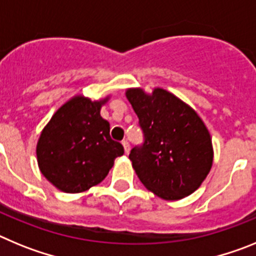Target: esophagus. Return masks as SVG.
Masks as SVG:
<instances>
[{"instance_id": "1", "label": "esophagus", "mask_w": 256, "mask_h": 256, "mask_svg": "<svg viewBox=\"0 0 256 256\" xmlns=\"http://www.w3.org/2000/svg\"><path fill=\"white\" fill-rule=\"evenodd\" d=\"M122 144H123V148H124V152L130 154V142H128V141H123V142H122Z\"/></svg>"}]
</instances>
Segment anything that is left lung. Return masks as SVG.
I'll return each instance as SVG.
<instances>
[{
	"label": "left lung",
	"mask_w": 256,
	"mask_h": 256,
	"mask_svg": "<svg viewBox=\"0 0 256 256\" xmlns=\"http://www.w3.org/2000/svg\"><path fill=\"white\" fill-rule=\"evenodd\" d=\"M138 116L144 144L130 154L144 186L164 200L191 195L206 178L212 164V146L204 122L170 92L156 88L146 94L126 91Z\"/></svg>",
	"instance_id": "8db88e82"
}]
</instances>
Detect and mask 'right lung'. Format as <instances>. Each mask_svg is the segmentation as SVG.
Returning <instances> with one entry per match:
<instances>
[{
	"label": "right lung",
	"instance_id": "right-lung-1",
	"mask_svg": "<svg viewBox=\"0 0 256 256\" xmlns=\"http://www.w3.org/2000/svg\"><path fill=\"white\" fill-rule=\"evenodd\" d=\"M108 98L91 101L76 96L61 106L40 133L37 159L44 177L68 194L98 184L114 160L124 154L110 137V124L100 108Z\"/></svg>",
	"mask_w": 256,
	"mask_h": 256
}]
</instances>
